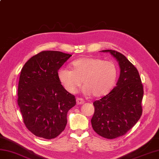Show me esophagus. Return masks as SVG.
Here are the masks:
<instances>
[{"instance_id":"1","label":"esophagus","mask_w":159,"mask_h":159,"mask_svg":"<svg viewBox=\"0 0 159 159\" xmlns=\"http://www.w3.org/2000/svg\"><path fill=\"white\" fill-rule=\"evenodd\" d=\"M76 100V104L78 105H79V104H84V102H85V100L82 98H77Z\"/></svg>"}]
</instances>
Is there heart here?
Here are the masks:
<instances>
[{
	"instance_id": "obj_1",
	"label": "heart",
	"mask_w": 159,
	"mask_h": 159,
	"mask_svg": "<svg viewBox=\"0 0 159 159\" xmlns=\"http://www.w3.org/2000/svg\"><path fill=\"white\" fill-rule=\"evenodd\" d=\"M72 70L61 67L57 76L63 88L74 93L84 85L83 92L86 95L100 97L106 95L113 88L117 76L116 65L111 61L93 57H83L72 63Z\"/></svg>"
}]
</instances>
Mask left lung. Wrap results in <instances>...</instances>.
<instances>
[{
	"mask_svg": "<svg viewBox=\"0 0 159 159\" xmlns=\"http://www.w3.org/2000/svg\"><path fill=\"white\" fill-rule=\"evenodd\" d=\"M102 52L116 58L120 74L111 92L93 102L95 111L91 122L97 134L112 139L126 134L140 119L143 87L138 70L124 55L112 50Z\"/></svg>",
	"mask_w": 159,
	"mask_h": 159,
	"instance_id": "1",
	"label": "left lung"
}]
</instances>
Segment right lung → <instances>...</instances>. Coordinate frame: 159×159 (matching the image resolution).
<instances>
[{
    "instance_id": "1",
    "label": "right lung",
    "mask_w": 159,
    "mask_h": 159,
    "mask_svg": "<svg viewBox=\"0 0 159 159\" xmlns=\"http://www.w3.org/2000/svg\"><path fill=\"white\" fill-rule=\"evenodd\" d=\"M72 55L42 51L32 57L20 75L18 104L24 123L35 136L51 139L65 129L76 99L63 88L57 72Z\"/></svg>"
}]
</instances>
